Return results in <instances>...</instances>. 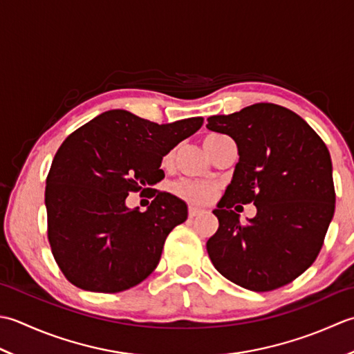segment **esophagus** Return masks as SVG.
<instances>
[{"label": "esophagus", "instance_id": "esophagus-1", "mask_svg": "<svg viewBox=\"0 0 354 354\" xmlns=\"http://www.w3.org/2000/svg\"><path fill=\"white\" fill-rule=\"evenodd\" d=\"M187 214H189L191 218H194V217H197V215L200 214V209L194 207V206H189V211H187Z\"/></svg>", "mask_w": 354, "mask_h": 354}]
</instances>
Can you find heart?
I'll return each mask as SVG.
<instances>
[{
    "mask_svg": "<svg viewBox=\"0 0 354 354\" xmlns=\"http://www.w3.org/2000/svg\"><path fill=\"white\" fill-rule=\"evenodd\" d=\"M218 134H209L205 137L203 140V147L207 151V154L211 156V148L212 143L218 139ZM172 163V153H168L162 158V167L165 169H168ZM172 191L177 197H180L182 200L187 201L189 205L194 206H207L211 205L212 201L217 197L218 187L212 185V183H205V182H178L172 187Z\"/></svg>",
    "mask_w": 354,
    "mask_h": 354,
    "instance_id": "b5f03b06",
    "label": "heart"
}]
</instances>
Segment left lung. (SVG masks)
I'll return each mask as SVG.
<instances>
[{"mask_svg": "<svg viewBox=\"0 0 354 354\" xmlns=\"http://www.w3.org/2000/svg\"><path fill=\"white\" fill-rule=\"evenodd\" d=\"M207 129L232 137L238 163L214 215L218 229L206 243L223 277L254 292L283 287L318 257L335 214L330 153L307 122L275 104H254L211 116ZM235 203H254L244 225Z\"/></svg>", "mask_w": 354, "mask_h": 354, "instance_id": "8db88e82", "label": "left lung"}]
</instances>
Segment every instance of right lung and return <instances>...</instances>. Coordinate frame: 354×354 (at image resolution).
Instances as JSON below:
<instances>
[{
    "instance_id": "obj_1",
    "label": "right lung",
    "mask_w": 354,
    "mask_h": 354,
    "mask_svg": "<svg viewBox=\"0 0 354 354\" xmlns=\"http://www.w3.org/2000/svg\"><path fill=\"white\" fill-rule=\"evenodd\" d=\"M201 125L203 118L158 125L110 110L62 142L47 176L46 207L50 248L71 284L118 293L153 273L187 206L157 189L145 213L127 208L124 200L160 182L163 156Z\"/></svg>"
}]
</instances>
